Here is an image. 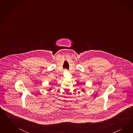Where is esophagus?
<instances>
[{
    "mask_svg": "<svg viewBox=\"0 0 133 133\" xmlns=\"http://www.w3.org/2000/svg\"><path fill=\"white\" fill-rule=\"evenodd\" d=\"M64 72H68V70L67 69H65L64 70Z\"/></svg>",
    "mask_w": 133,
    "mask_h": 133,
    "instance_id": "1",
    "label": "esophagus"
}]
</instances>
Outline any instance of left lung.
<instances>
[{
  "label": "left lung",
  "mask_w": 133,
  "mask_h": 133,
  "mask_svg": "<svg viewBox=\"0 0 133 133\" xmlns=\"http://www.w3.org/2000/svg\"><path fill=\"white\" fill-rule=\"evenodd\" d=\"M81 91H82V92H85L84 89L82 88V90H81Z\"/></svg>",
  "instance_id": "left-lung-1"
}]
</instances>
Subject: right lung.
<instances>
[{
  "label": "right lung",
  "instance_id": "add662e5",
  "mask_svg": "<svg viewBox=\"0 0 133 133\" xmlns=\"http://www.w3.org/2000/svg\"><path fill=\"white\" fill-rule=\"evenodd\" d=\"M49 90H52L51 88H49Z\"/></svg>",
  "mask_w": 133,
  "mask_h": 133
}]
</instances>
